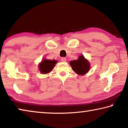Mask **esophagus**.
Segmentation results:
<instances>
[{"label": "esophagus", "instance_id": "obj_1", "mask_svg": "<svg viewBox=\"0 0 128 128\" xmlns=\"http://www.w3.org/2000/svg\"><path fill=\"white\" fill-rule=\"evenodd\" d=\"M61 60H62V62H66V58H62Z\"/></svg>", "mask_w": 128, "mask_h": 128}]
</instances>
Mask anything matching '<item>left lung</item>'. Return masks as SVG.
Returning <instances> with one entry per match:
<instances>
[{"instance_id": "1", "label": "left lung", "mask_w": 128, "mask_h": 128, "mask_svg": "<svg viewBox=\"0 0 128 128\" xmlns=\"http://www.w3.org/2000/svg\"><path fill=\"white\" fill-rule=\"evenodd\" d=\"M72 70L80 76L86 74L90 69V64L83 55H80L77 60L70 62Z\"/></svg>"}]
</instances>
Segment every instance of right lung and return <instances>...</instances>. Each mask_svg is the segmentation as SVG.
<instances>
[{
  "instance_id": "add662e5",
  "label": "right lung",
  "mask_w": 128,
  "mask_h": 128,
  "mask_svg": "<svg viewBox=\"0 0 128 128\" xmlns=\"http://www.w3.org/2000/svg\"><path fill=\"white\" fill-rule=\"evenodd\" d=\"M58 62L57 60H48L43 58L38 64V69L42 74H47L53 70L54 66Z\"/></svg>"
}]
</instances>
